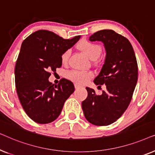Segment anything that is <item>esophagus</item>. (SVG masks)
Segmentation results:
<instances>
[{"label":"esophagus","instance_id":"obj_1","mask_svg":"<svg viewBox=\"0 0 155 155\" xmlns=\"http://www.w3.org/2000/svg\"><path fill=\"white\" fill-rule=\"evenodd\" d=\"M83 87V85H82V84H80V83H75V87L76 89H79L80 87Z\"/></svg>","mask_w":155,"mask_h":155}]
</instances>
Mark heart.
I'll list each match as a JSON object with an SVG mask.
<instances>
[{"label":"heart","instance_id":"obj_1","mask_svg":"<svg viewBox=\"0 0 155 155\" xmlns=\"http://www.w3.org/2000/svg\"><path fill=\"white\" fill-rule=\"evenodd\" d=\"M79 48L92 60L97 59L101 52V47L99 44L94 42L84 40L79 44ZM71 54L69 49L65 50L61 56V61L63 64H66ZM68 78L73 81L84 83L92 77V73L83 71H72L67 74Z\"/></svg>","mask_w":155,"mask_h":155}]
</instances>
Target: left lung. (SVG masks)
Segmentation results:
<instances>
[{
	"instance_id": "left-lung-1",
	"label": "left lung",
	"mask_w": 155,
	"mask_h": 155,
	"mask_svg": "<svg viewBox=\"0 0 155 155\" xmlns=\"http://www.w3.org/2000/svg\"><path fill=\"white\" fill-rule=\"evenodd\" d=\"M91 41H101L106 58L94 83L106 90L97 95L86 87L88 95L82 102L84 117L96 126H108L123 115L130 104L137 82V63L134 50L126 37L111 29H103L91 35Z\"/></svg>"
}]
</instances>
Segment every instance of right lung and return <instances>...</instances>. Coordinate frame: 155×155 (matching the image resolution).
Returning a JSON list of instances; mask_svg holds the SVG:
<instances>
[{"mask_svg":"<svg viewBox=\"0 0 155 155\" xmlns=\"http://www.w3.org/2000/svg\"><path fill=\"white\" fill-rule=\"evenodd\" d=\"M64 39L48 30H38L21 45L15 69L19 99L27 116L46 124L58 117L67 99L75 90L71 80L62 78L58 85L48 81L51 71L61 68V56L80 39Z\"/></svg>","mask_w":155,"mask_h":155,"instance_id":"add662e5","label":"right lung"}]
</instances>
